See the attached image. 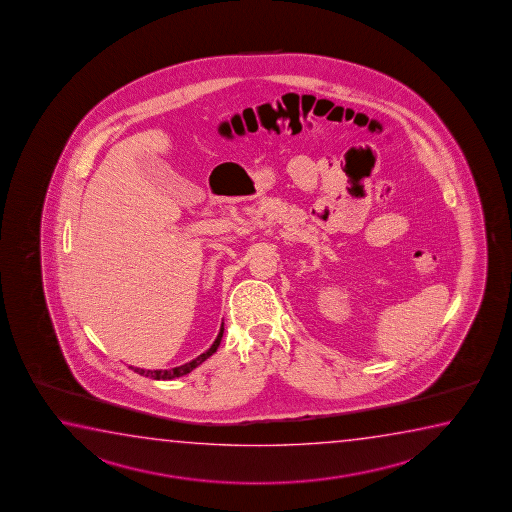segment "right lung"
<instances>
[{
	"label": "right lung",
	"instance_id": "right-lung-1",
	"mask_svg": "<svg viewBox=\"0 0 512 512\" xmlns=\"http://www.w3.org/2000/svg\"><path fill=\"white\" fill-rule=\"evenodd\" d=\"M221 337H223V324H221L220 333H218V337L213 342V346L209 347L205 353L197 356L195 360H191V362L184 363L181 367H173V369L168 370H145L138 369V367H131L134 372H138V374H142L145 378L152 379H163V381H168V379L181 378V376H186L189 374L191 370L197 369L198 365H202V363L209 358V356H213L216 353V349L220 347Z\"/></svg>",
	"mask_w": 512,
	"mask_h": 512
}]
</instances>
